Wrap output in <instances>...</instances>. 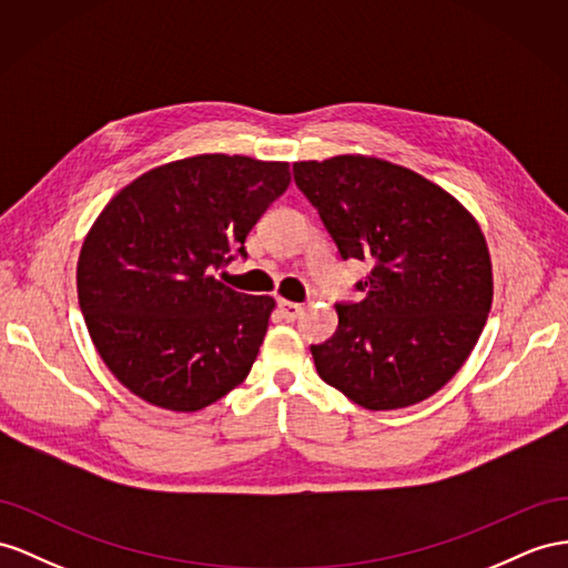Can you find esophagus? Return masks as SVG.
I'll list each match as a JSON object with an SVG mask.
<instances>
[{"mask_svg":"<svg viewBox=\"0 0 568 568\" xmlns=\"http://www.w3.org/2000/svg\"><path fill=\"white\" fill-rule=\"evenodd\" d=\"M278 310L287 318V322H295V318L302 314V304L290 302V300H278Z\"/></svg>","mask_w":568,"mask_h":568,"instance_id":"esophagus-1","label":"esophagus"}]
</instances>
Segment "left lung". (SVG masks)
<instances>
[{"label":"left lung","mask_w":568,"mask_h":568,"mask_svg":"<svg viewBox=\"0 0 568 568\" xmlns=\"http://www.w3.org/2000/svg\"><path fill=\"white\" fill-rule=\"evenodd\" d=\"M295 184L343 261H367L359 302H336L338 328L310 345L316 372L367 410L436 394L485 328L491 261L475 217L408 168L365 155L304 160Z\"/></svg>","instance_id":"1"}]
</instances>
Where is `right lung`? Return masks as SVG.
Here are the masks:
<instances>
[{"label": "right lung", "instance_id": "1", "mask_svg": "<svg viewBox=\"0 0 568 568\" xmlns=\"http://www.w3.org/2000/svg\"><path fill=\"white\" fill-rule=\"evenodd\" d=\"M287 184V163L194 155L141 174L98 215L79 256V304L132 394L194 413L246 379L275 302L213 273L246 258V235Z\"/></svg>", "mask_w": 568, "mask_h": 568}]
</instances>
